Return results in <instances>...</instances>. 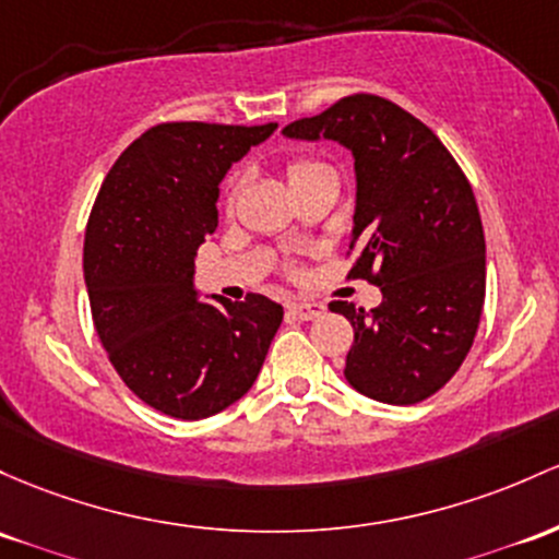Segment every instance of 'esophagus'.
<instances>
[{
	"label": "esophagus",
	"instance_id": "obj_1",
	"mask_svg": "<svg viewBox=\"0 0 559 559\" xmlns=\"http://www.w3.org/2000/svg\"><path fill=\"white\" fill-rule=\"evenodd\" d=\"M289 312L294 318H299V321H316V318H321L326 312V308L321 302H292Z\"/></svg>",
	"mask_w": 559,
	"mask_h": 559
}]
</instances>
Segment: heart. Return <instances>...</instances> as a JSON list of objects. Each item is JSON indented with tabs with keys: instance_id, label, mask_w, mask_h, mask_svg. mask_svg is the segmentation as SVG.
Here are the masks:
<instances>
[{
	"instance_id": "1",
	"label": "heart",
	"mask_w": 559,
	"mask_h": 559,
	"mask_svg": "<svg viewBox=\"0 0 559 559\" xmlns=\"http://www.w3.org/2000/svg\"><path fill=\"white\" fill-rule=\"evenodd\" d=\"M318 169H326V167L318 162H310V158H299V162L289 164V177H292V182H297V180H302L305 175H312V171H318ZM238 190H241V177H233V182L228 186V193H225V206H228V210L236 204Z\"/></svg>"
}]
</instances>
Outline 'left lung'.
<instances>
[{"instance_id":"left-lung-1","label":"left lung","mask_w":559,"mask_h":559,"mask_svg":"<svg viewBox=\"0 0 559 559\" xmlns=\"http://www.w3.org/2000/svg\"><path fill=\"white\" fill-rule=\"evenodd\" d=\"M284 134H323L355 156L349 251L358 257L347 278L379 286L382 305H329L355 331L345 379L390 406L427 401L464 364L486 302V236L467 175L427 124L369 92L292 121Z\"/></svg>"}]
</instances>
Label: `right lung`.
Segmentation results:
<instances>
[{
    "mask_svg": "<svg viewBox=\"0 0 559 559\" xmlns=\"http://www.w3.org/2000/svg\"><path fill=\"white\" fill-rule=\"evenodd\" d=\"M275 127H151L116 158L92 204L84 281L95 331L121 382L175 419L236 403L284 321L262 294L206 305L193 292V257L217 228L219 180Z\"/></svg>",
    "mask_w": 559,
    "mask_h": 559,
    "instance_id": "right-lung-1",
    "label": "right lung"
}]
</instances>
